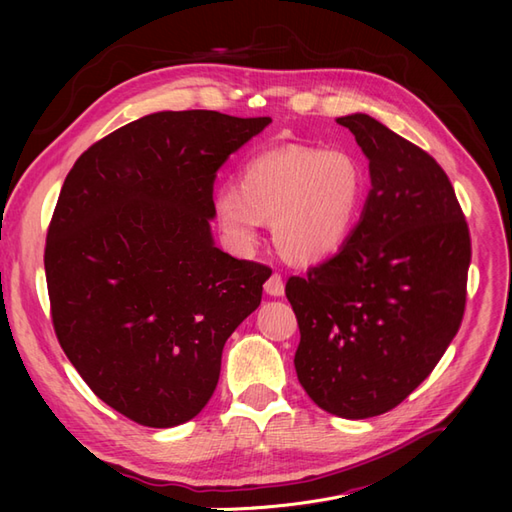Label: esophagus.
I'll use <instances>...</instances> for the list:
<instances>
[{
  "label": "esophagus",
  "mask_w": 512,
  "mask_h": 512,
  "mask_svg": "<svg viewBox=\"0 0 512 512\" xmlns=\"http://www.w3.org/2000/svg\"><path fill=\"white\" fill-rule=\"evenodd\" d=\"M265 292L269 294V297H282V294H284V280H282V277L273 273L265 284Z\"/></svg>",
  "instance_id": "esophagus-1"
}]
</instances>
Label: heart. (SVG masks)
Returning <instances> with one entry per match:
<instances>
[{
	"label": "heart",
	"mask_w": 512,
	"mask_h": 512,
	"mask_svg": "<svg viewBox=\"0 0 512 512\" xmlns=\"http://www.w3.org/2000/svg\"><path fill=\"white\" fill-rule=\"evenodd\" d=\"M367 190V170L352 153L292 145L247 160L237 188L215 192L213 213L237 254L250 252L262 222H271L277 254L309 267L346 245Z\"/></svg>",
	"instance_id": "heart-1"
}]
</instances>
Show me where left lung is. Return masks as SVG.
I'll use <instances>...</instances> for the list:
<instances>
[{
  "label": "left lung",
  "instance_id": "1",
  "mask_svg": "<svg viewBox=\"0 0 512 512\" xmlns=\"http://www.w3.org/2000/svg\"><path fill=\"white\" fill-rule=\"evenodd\" d=\"M369 160L361 220L333 258L290 277L301 342L294 369L324 412L369 418L438 365L466 307L470 232L429 153L365 113L337 119Z\"/></svg>",
  "mask_w": 512,
  "mask_h": 512
}]
</instances>
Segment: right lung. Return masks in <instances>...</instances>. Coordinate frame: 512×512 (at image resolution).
<instances>
[{
	"label": "right lung",
	"mask_w": 512,
	"mask_h": 512,
	"mask_svg": "<svg viewBox=\"0 0 512 512\" xmlns=\"http://www.w3.org/2000/svg\"><path fill=\"white\" fill-rule=\"evenodd\" d=\"M271 123L160 111L91 145L61 188L44 271L61 348L104 404L145 427L207 406L226 339L269 269L213 241L220 166Z\"/></svg>",
	"instance_id": "obj_1"
}]
</instances>
